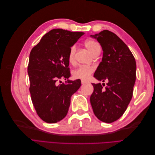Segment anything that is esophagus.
I'll return each instance as SVG.
<instances>
[{"mask_svg":"<svg viewBox=\"0 0 155 155\" xmlns=\"http://www.w3.org/2000/svg\"><path fill=\"white\" fill-rule=\"evenodd\" d=\"M89 81L88 80H87V79H81V83L83 84V85H84V84H87V83H88Z\"/></svg>","mask_w":155,"mask_h":155,"instance_id":"1","label":"esophagus"}]
</instances>
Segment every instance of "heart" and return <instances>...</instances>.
Wrapping results in <instances>:
<instances>
[{"mask_svg": "<svg viewBox=\"0 0 155 155\" xmlns=\"http://www.w3.org/2000/svg\"><path fill=\"white\" fill-rule=\"evenodd\" d=\"M86 47L91 51L92 55L94 54L98 48H100V46L95 41L87 40L85 42ZM76 46L73 45L70 49L68 61L70 63H74L75 61V53H76ZM94 70V68L91 66H79L77 68L74 70L72 71V76L75 79H87L91 76V74Z\"/></svg>", "mask_w": 155, "mask_h": 155, "instance_id": "obj_1", "label": "heart"}]
</instances>
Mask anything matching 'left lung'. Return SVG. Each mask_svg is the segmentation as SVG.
Wrapping results in <instances>:
<instances>
[{"label": "left lung", "instance_id": "1", "mask_svg": "<svg viewBox=\"0 0 155 155\" xmlns=\"http://www.w3.org/2000/svg\"><path fill=\"white\" fill-rule=\"evenodd\" d=\"M91 37L97 39L104 52L94 77L108 81L105 88L101 83H92L91 104L97 118L110 124L124 114L132 99L137 64L128 46L114 33L104 30Z\"/></svg>", "mask_w": 155, "mask_h": 155}]
</instances>
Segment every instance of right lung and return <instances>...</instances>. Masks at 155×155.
<instances>
[{
	"label": "right lung",
	"mask_w": 155,
	"mask_h": 155,
	"mask_svg": "<svg viewBox=\"0 0 155 155\" xmlns=\"http://www.w3.org/2000/svg\"><path fill=\"white\" fill-rule=\"evenodd\" d=\"M83 34L51 30L31 50L28 67L31 98L37 114L46 123H57L67 116L70 97L81 87L80 79H69L68 55ZM61 78L66 81L58 85L57 81Z\"/></svg>",
	"instance_id": "right-lung-1"
}]
</instances>
